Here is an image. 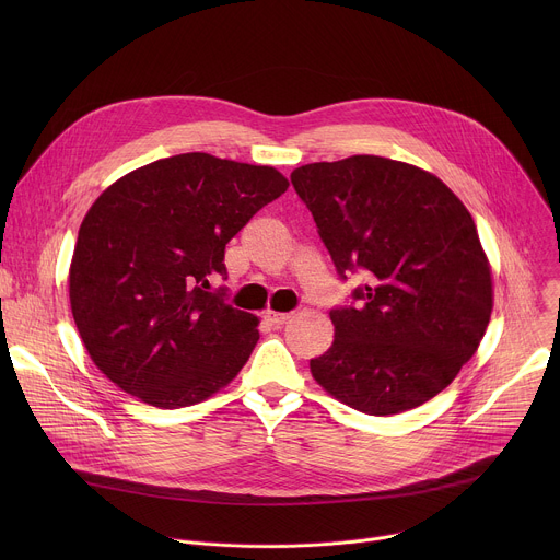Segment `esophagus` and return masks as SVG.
<instances>
[{
	"label": "esophagus",
	"instance_id": "34e87169",
	"mask_svg": "<svg viewBox=\"0 0 560 560\" xmlns=\"http://www.w3.org/2000/svg\"><path fill=\"white\" fill-rule=\"evenodd\" d=\"M290 316H292V314H288V312H275V310H268V312H266V322H268L270 326H275V328H281L283 324H288V322H290Z\"/></svg>",
	"mask_w": 560,
	"mask_h": 560
}]
</instances>
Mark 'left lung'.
I'll return each instance as SVG.
<instances>
[{
	"mask_svg": "<svg viewBox=\"0 0 560 560\" xmlns=\"http://www.w3.org/2000/svg\"><path fill=\"white\" fill-rule=\"evenodd\" d=\"M359 307L332 310L335 341L310 361L337 401L372 417L423 406L483 341L492 266L463 201L432 173L376 154L290 175Z\"/></svg>",
	"mask_w": 560,
	"mask_h": 560,
	"instance_id": "8db88e82",
	"label": "left lung"
}]
</instances>
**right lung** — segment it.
I'll return each mask as SVG.
<instances>
[{"mask_svg":"<svg viewBox=\"0 0 560 560\" xmlns=\"http://www.w3.org/2000/svg\"><path fill=\"white\" fill-rule=\"evenodd\" d=\"M272 166L175 154L110 184L91 206L68 270L70 310L93 363L143 404L206 401L242 370L259 318L223 303L230 238L288 190Z\"/></svg>","mask_w":560,"mask_h":560,"instance_id":"1","label":"right lung"}]
</instances>
